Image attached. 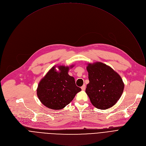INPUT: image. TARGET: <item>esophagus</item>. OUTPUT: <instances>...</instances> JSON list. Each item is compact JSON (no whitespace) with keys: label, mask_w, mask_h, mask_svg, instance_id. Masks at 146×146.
<instances>
[{"label":"esophagus","mask_w":146,"mask_h":146,"mask_svg":"<svg viewBox=\"0 0 146 146\" xmlns=\"http://www.w3.org/2000/svg\"><path fill=\"white\" fill-rule=\"evenodd\" d=\"M86 85L84 84V85H83L82 87H81V90H82V91H84L85 90H86Z\"/></svg>","instance_id":"1"}]
</instances>
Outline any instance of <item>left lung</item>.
I'll use <instances>...</instances> for the list:
<instances>
[{"label":"left lung","mask_w":146,"mask_h":146,"mask_svg":"<svg viewBox=\"0 0 146 146\" xmlns=\"http://www.w3.org/2000/svg\"><path fill=\"white\" fill-rule=\"evenodd\" d=\"M90 82L86 92L92 105L99 109L111 108L121 98L124 84L120 76L102 62L88 64L87 66Z\"/></svg>","instance_id":"8db88e82"}]
</instances>
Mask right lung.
Wrapping results in <instances>:
<instances>
[{"mask_svg":"<svg viewBox=\"0 0 146 146\" xmlns=\"http://www.w3.org/2000/svg\"><path fill=\"white\" fill-rule=\"evenodd\" d=\"M73 65L70 66V68ZM52 67L38 83L37 95L47 108L53 110L64 108L81 89L76 85L74 78L68 74L70 67Z\"/></svg>","mask_w":146,"mask_h":146,"instance_id":"obj_1","label":"right lung"}]
</instances>
